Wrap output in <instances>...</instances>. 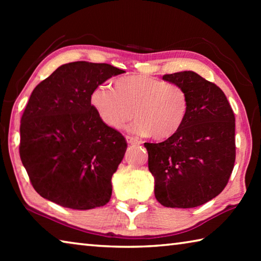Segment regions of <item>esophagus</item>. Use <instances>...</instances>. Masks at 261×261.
<instances>
[{
    "label": "esophagus",
    "instance_id": "1",
    "mask_svg": "<svg viewBox=\"0 0 261 261\" xmlns=\"http://www.w3.org/2000/svg\"><path fill=\"white\" fill-rule=\"evenodd\" d=\"M125 139H126V141H127V144H130V145L140 144V140L136 139V138H134V137H131V136H126V137H125Z\"/></svg>",
    "mask_w": 261,
    "mask_h": 261
}]
</instances>
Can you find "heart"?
<instances>
[{
	"label": "heart",
	"instance_id": "heart-1",
	"mask_svg": "<svg viewBox=\"0 0 261 261\" xmlns=\"http://www.w3.org/2000/svg\"><path fill=\"white\" fill-rule=\"evenodd\" d=\"M90 103L110 129H122L135 115L130 130L158 140L177 134L190 113V96L183 86L143 74L118 78L114 90L108 85L94 87Z\"/></svg>",
	"mask_w": 261,
	"mask_h": 261
}]
</instances>
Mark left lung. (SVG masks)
<instances>
[{"label":"left lung","mask_w":261,"mask_h":261,"mask_svg":"<svg viewBox=\"0 0 261 261\" xmlns=\"http://www.w3.org/2000/svg\"><path fill=\"white\" fill-rule=\"evenodd\" d=\"M162 79L188 91L190 113L175 136L144 144L154 194L166 207L192 208L213 199L228 184L236 158L235 115L223 91L196 72Z\"/></svg>","instance_id":"left-lung-1"}]
</instances>
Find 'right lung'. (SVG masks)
<instances>
[{"label":"right lung","instance_id":"obj_1","mask_svg":"<svg viewBox=\"0 0 261 261\" xmlns=\"http://www.w3.org/2000/svg\"><path fill=\"white\" fill-rule=\"evenodd\" d=\"M125 72L107 63L71 62L34 88L20 120L19 155L45 199L92 210L112 197V176L127 144L90 103L94 87Z\"/></svg>","mask_w":261,"mask_h":261}]
</instances>
